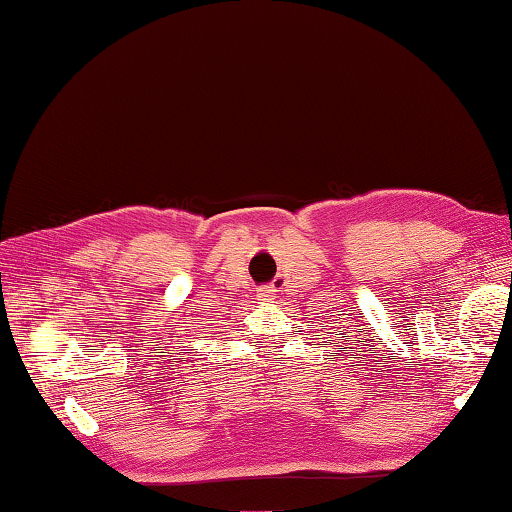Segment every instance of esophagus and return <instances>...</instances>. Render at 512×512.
Listing matches in <instances>:
<instances>
[{"instance_id": "34e87169", "label": "esophagus", "mask_w": 512, "mask_h": 512, "mask_svg": "<svg viewBox=\"0 0 512 512\" xmlns=\"http://www.w3.org/2000/svg\"><path fill=\"white\" fill-rule=\"evenodd\" d=\"M274 292H276V289L274 287H260L258 289V292H256V296H258V301H272V298H274Z\"/></svg>"}]
</instances>
